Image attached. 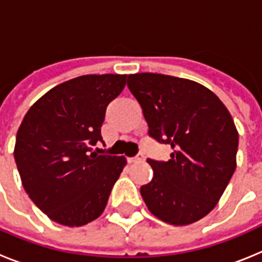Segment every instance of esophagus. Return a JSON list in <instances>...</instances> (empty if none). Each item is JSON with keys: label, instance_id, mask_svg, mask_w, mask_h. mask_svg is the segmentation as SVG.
<instances>
[{"label": "esophagus", "instance_id": "34e87169", "mask_svg": "<svg viewBox=\"0 0 262 262\" xmlns=\"http://www.w3.org/2000/svg\"><path fill=\"white\" fill-rule=\"evenodd\" d=\"M142 160H144V155H143L142 152H139L135 157H131L129 161H131V163H136V161H142Z\"/></svg>", "mask_w": 262, "mask_h": 262}]
</instances>
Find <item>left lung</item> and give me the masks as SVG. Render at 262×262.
<instances>
[{"label": "left lung", "instance_id": "obj_1", "mask_svg": "<svg viewBox=\"0 0 262 262\" xmlns=\"http://www.w3.org/2000/svg\"><path fill=\"white\" fill-rule=\"evenodd\" d=\"M127 86L143 108L148 134L173 152L148 159L154 178L140 187L148 210L185 226L215 206L236 169L239 134L222 101L203 85L159 73H136Z\"/></svg>", "mask_w": 262, "mask_h": 262}]
</instances>
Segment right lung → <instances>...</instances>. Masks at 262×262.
<instances>
[{"mask_svg":"<svg viewBox=\"0 0 262 262\" xmlns=\"http://www.w3.org/2000/svg\"><path fill=\"white\" fill-rule=\"evenodd\" d=\"M126 75H86L38 99L17 133L14 159L31 201L56 223L80 227L102 214L126 165L123 156L98 155L106 107ZM98 151V148H97Z\"/></svg>","mask_w":262,"mask_h":262,"instance_id":"1","label":"right lung"}]
</instances>
